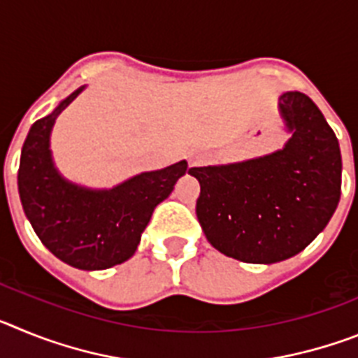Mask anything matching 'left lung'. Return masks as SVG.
Returning a JSON list of instances; mask_svg holds the SVG:
<instances>
[{
    "label": "left lung",
    "mask_w": 358,
    "mask_h": 358,
    "mask_svg": "<svg viewBox=\"0 0 358 358\" xmlns=\"http://www.w3.org/2000/svg\"><path fill=\"white\" fill-rule=\"evenodd\" d=\"M292 138L260 159L201 166L197 218L208 242L245 264L297 255L327 227L341 199L339 141L319 107L299 91L280 96Z\"/></svg>",
    "instance_id": "left-lung-1"
}]
</instances>
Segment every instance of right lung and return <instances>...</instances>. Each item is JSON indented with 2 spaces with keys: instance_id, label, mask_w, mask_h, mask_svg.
<instances>
[{
  "instance_id": "add662e5",
  "label": "right lung",
  "mask_w": 358,
  "mask_h": 358,
  "mask_svg": "<svg viewBox=\"0 0 358 358\" xmlns=\"http://www.w3.org/2000/svg\"><path fill=\"white\" fill-rule=\"evenodd\" d=\"M80 91L31 125L21 150L17 186L24 215L50 252L71 267L100 271L134 255L152 211L172 194L188 163L179 161L157 172L140 173L106 192L64 181L53 169L50 132L57 116Z\"/></svg>"
}]
</instances>
